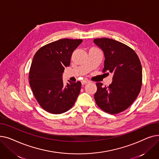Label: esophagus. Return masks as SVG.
Masks as SVG:
<instances>
[{
	"label": "esophagus",
	"mask_w": 159,
	"mask_h": 159,
	"mask_svg": "<svg viewBox=\"0 0 159 159\" xmlns=\"http://www.w3.org/2000/svg\"><path fill=\"white\" fill-rule=\"evenodd\" d=\"M89 80H86V79L82 80V82H81V83H82V85L86 84H87V83H89Z\"/></svg>",
	"instance_id": "1"
}]
</instances>
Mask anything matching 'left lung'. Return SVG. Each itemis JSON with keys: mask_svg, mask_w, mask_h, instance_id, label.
<instances>
[{"mask_svg": "<svg viewBox=\"0 0 159 159\" xmlns=\"http://www.w3.org/2000/svg\"><path fill=\"white\" fill-rule=\"evenodd\" d=\"M93 42L104 54L102 71H108L113 75L111 84L108 86L104 87L101 82L96 84L95 102L106 113H119L132 104L140 91L143 70L140 59L134 50L119 41L101 38Z\"/></svg>", "mask_w": 159, "mask_h": 159, "instance_id": "obj_1", "label": "left lung"}]
</instances>
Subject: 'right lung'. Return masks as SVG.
<instances>
[{
    "label": "right lung",
    "instance_id": "1",
    "mask_svg": "<svg viewBox=\"0 0 159 159\" xmlns=\"http://www.w3.org/2000/svg\"><path fill=\"white\" fill-rule=\"evenodd\" d=\"M82 39H62L41 47L33 57L29 72L33 93L43 109L52 114L70 110L79 95L81 82L64 86L62 75L70 65L73 52Z\"/></svg>",
    "mask_w": 159,
    "mask_h": 159
}]
</instances>
